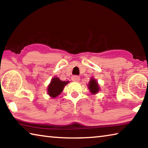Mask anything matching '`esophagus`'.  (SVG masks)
<instances>
[{
	"instance_id": "1",
	"label": "esophagus",
	"mask_w": 148,
	"mask_h": 148,
	"mask_svg": "<svg viewBox=\"0 0 148 148\" xmlns=\"http://www.w3.org/2000/svg\"><path fill=\"white\" fill-rule=\"evenodd\" d=\"M79 79H80V77L78 76H72V80L73 82H77L78 81H79Z\"/></svg>"
}]
</instances>
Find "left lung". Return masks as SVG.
<instances>
[{
	"label": "left lung",
	"mask_w": 148,
	"mask_h": 148,
	"mask_svg": "<svg viewBox=\"0 0 148 148\" xmlns=\"http://www.w3.org/2000/svg\"><path fill=\"white\" fill-rule=\"evenodd\" d=\"M88 88L92 94H96L99 91L100 87L96 79L92 78L90 79L88 84Z\"/></svg>",
	"instance_id": "left-lung-1"
}]
</instances>
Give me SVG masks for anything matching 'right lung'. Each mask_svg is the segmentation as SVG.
<instances>
[{
	"label": "right lung",
	"instance_id": "add662e5",
	"mask_svg": "<svg viewBox=\"0 0 148 148\" xmlns=\"http://www.w3.org/2000/svg\"><path fill=\"white\" fill-rule=\"evenodd\" d=\"M68 83H69V81H61L59 77H53L47 87V93L52 98H56L61 93L64 86Z\"/></svg>",
	"mask_w": 148,
	"mask_h": 148
}]
</instances>
